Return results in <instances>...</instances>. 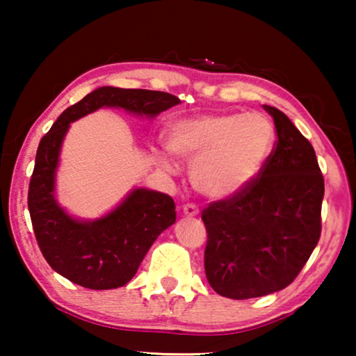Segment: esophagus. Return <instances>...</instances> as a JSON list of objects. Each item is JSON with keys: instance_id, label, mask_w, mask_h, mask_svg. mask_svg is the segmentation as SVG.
I'll use <instances>...</instances> for the list:
<instances>
[{"instance_id": "obj_1", "label": "esophagus", "mask_w": 356, "mask_h": 356, "mask_svg": "<svg viewBox=\"0 0 356 356\" xmlns=\"http://www.w3.org/2000/svg\"><path fill=\"white\" fill-rule=\"evenodd\" d=\"M183 216L184 217H196V216H199V209L194 206V204H186V206H183Z\"/></svg>"}]
</instances>
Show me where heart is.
Instances as JSON below:
<instances>
[{
  "mask_svg": "<svg viewBox=\"0 0 356 356\" xmlns=\"http://www.w3.org/2000/svg\"><path fill=\"white\" fill-rule=\"evenodd\" d=\"M167 145L191 163V183L209 199H230L245 193L266 168L274 152L277 131L272 120L252 113L201 115L168 126ZM160 165L173 163L160 155Z\"/></svg>",
  "mask_w": 356,
  "mask_h": 356,
  "instance_id": "obj_1",
  "label": "heart"
}]
</instances>
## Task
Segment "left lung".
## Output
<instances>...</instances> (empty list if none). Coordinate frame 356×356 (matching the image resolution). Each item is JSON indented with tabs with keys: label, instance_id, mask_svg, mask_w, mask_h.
<instances>
[{
	"label": "left lung",
	"instance_id": "left-lung-1",
	"mask_svg": "<svg viewBox=\"0 0 356 356\" xmlns=\"http://www.w3.org/2000/svg\"><path fill=\"white\" fill-rule=\"evenodd\" d=\"M277 140L261 177L235 197L202 211L204 267L218 295L248 300L284 290L321 236L324 178L313 145L275 106Z\"/></svg>",
	"mask_w": 356,
	"mask_h": 356
}]
</instances>
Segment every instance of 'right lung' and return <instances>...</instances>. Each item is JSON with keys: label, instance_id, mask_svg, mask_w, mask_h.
<instances>
[{"label": "right lung", "instance_id": "right-lung-1", "mask_svg": "<svg viewBox=\"0 0 356 356\" xmlns=\"http://www.w3.org/2000/svg\"><path fill=\"white\" fill-rule=\"evenodd\" d=\"M167 92L99 87L60 115L43 136L29 184V212L38 248L51 269L90 290H111L128 284L157 236L177 220L168 194L136 188L118 207L97 218L77 220L58 206L55 177L63 139L72 121L116 106L149 118L178 105Z\"/></svg>", "mask_w": 356, "mask_h": 356}]
</instances>
